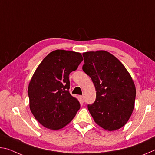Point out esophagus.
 <instances>
[{
	"mask_svg": "<svg viewBox=\"0 0 155 155\" xmlns=\"http://www.w3.org/2000/svg\"><path fill=\"white\" fill-rule=\"evenodd\" d=\"M80 101H81V103H84V102H85V98H84L83 96H80Z\"/></svg>",
	"mask_w": 155,
	"mask_h": 155,
	"instance_id": "esophagus-1",
	"label": "esophagus"
}]
</instances>
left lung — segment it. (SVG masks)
Listing matches in <instances>:
<instances>
[{
	"label": "left lung",
	"mask_w": 155,
	"mask_h": 155,
	"mask_svg": "<svg viewBox=\"0 0 155 155\" xmlns=\"http://www.w3.org/2000/svg\"><path fill=\"white\" fill-rule=\"evenodd\" d=\"M83 70L95 86L96 101L87 108L97 124L112 131L124 127L135 106L136 89L132 77L116 57L109 52L83 53Z\"/></svg>",
	"instance_id": "1"
}]
</instances>
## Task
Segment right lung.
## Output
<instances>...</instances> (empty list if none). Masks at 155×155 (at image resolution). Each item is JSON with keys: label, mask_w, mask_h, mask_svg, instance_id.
I'll list each match as a JSON object with an SVG mask.
<instances>
[{"label": "right lung", "mask_w": 155, "mask_h": 155, "mask_svg": "<svg viewBox=\"0 0 155 155\" xmlns=\"http://www.w3.org/2000/svg\"><path fill=\"white\" fill-rule=\"evenodd\" d=\"M83 59L79 52L56 50L50 52L34 72L28 87L29 107L44 127L61 129L79 110V102L70 94L69 74Z\"/></svg>", "instance_id": "obj_1"}]
</instances>
